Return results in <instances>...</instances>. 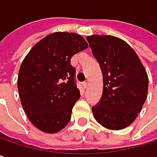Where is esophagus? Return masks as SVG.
Returning a JSON list of instances; mask_svg holds the SVG:
<instances>
[{
  "mask_svg": "<svg viewBox=\"0 0 157 157\" xmlns=\"http://www.w3.org/2000/svg\"><path fill=\"white\" fill-rule=\"evenodd\" d=\"M88 84H89V83H88L87 82H82V86H83V88H84V89H86V88L88 87Z\"/></svg>",
  "mask_w": 157,
  "mask_h": 157,
  "instance_id": "1",
  "label": "esophagus"
}]
</instances>
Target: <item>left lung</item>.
Masks as SVG:
<instances>
[{
	"instance_id": "left-lung-1",
	"label": "left lung",
	"mask_w": 157,
	"mask_h": 157,
	"mask_svg": "<svg viewBox=\"0 0 157 157\" xmlns=\"http://www.w3.org/2000/svg\"><path fill=\"white\" fill-rule=\"evenodd\" d=\"M87 41L103 74V94L92 107L95 120L110 130L130 125L147 98V73L135 50L112 35H91Z\"/></svg>"
}]
</instances>
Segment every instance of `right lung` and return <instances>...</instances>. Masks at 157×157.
<instances>
[{
	"label": "right lung",
	"instance_id": "1",
	"mask_svg": "<svg viewBox=\"0 0 157 157\" xmlns=\"http://www.w3.org/2000/svg\"><path fill=\"white\" fill-rule=\"evenodd\" d=\"M88 47L74 33H52L39 41L23 59L18 75L21 103L30 122L39 130L54 134L71 120L80 98L71 58Z\"/></svg>",
	"mask_w": 157,
	"mask_h": 157
}]
</instances>
